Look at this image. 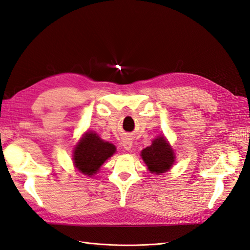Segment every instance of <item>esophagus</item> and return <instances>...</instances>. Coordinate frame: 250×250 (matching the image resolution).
I'll return each instance as SVG.
<instances>
[{
	"label": "esophagus",
	"instance_id": "obj_1",
	"mask_svg": "<svg viewBox=\"0 0 250 250\" xmlns=\"http://www.w3.org/2000/svg\"><path fill=\"white\" fill-rule=\"evenodd\" d=\"M123 146H124V148L125 150H130L132 148V139L127 138V137L124 138L123 139Z\"/></svg>",
	"mask_w": 250,
	"mask_h": 250
}]
</instances>
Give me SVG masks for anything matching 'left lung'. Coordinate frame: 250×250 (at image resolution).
<instances>
[{
	"label": "left lung",
	"instance_id": "obj_1",
	"mask_svg": "<svg viewBox=\"0 0 250 250\" xmlns=\"http://www.w3.org/2000/svg\"><path fill=\"white\" fill-rule=\"evenodd\" d=\"M142 157L152 173L168 171L174 163V153L164 137H157L150 146L142 151Z\"/></svg>",
	"mask_w": 250,
	"mask_h": 250
}]
</instances>
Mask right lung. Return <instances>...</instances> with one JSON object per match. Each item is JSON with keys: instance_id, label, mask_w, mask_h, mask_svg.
<instances>
[{"instance_id": "add662e5", "label": "right lung", "mask_w": 250, "mask_h": 250, "mask_svg": "<svg viewBox=\"0 0 250 250\" xmlns=\"http://www.w3.org/2000/svg\"><path fill=\"white\" fill-rule=\"evenodd\" d=\"M115 151L114 145L104 142L97 134L86 133L74 151V164L81 173L93 175Z\"/></svg>"}]
</instances>
